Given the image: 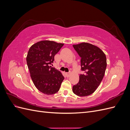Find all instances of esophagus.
<instances>
[{
    "mask_svg": "<svg viewBox=\"0 0 130 130\" xmlns=\"http://www.w3.org/2000/svg\"><path fill=\"white\" fill-rule=\"evenodd\" d=\"M66 76L67 77H69L70 76V73H66Z\"/></svg>",
    "mask_w": 130,
    "mask_h": 130,
    "instance_id": "1",
    "label": "esophagus"
}]
</instances>
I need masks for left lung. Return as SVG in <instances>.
<instances>
[{"label": "left lung", "instance_id": "obj_1", "mask_svg": "<svg viewBox=\"0 0 130 130\" xmlns=\"http://www.w3.org/2000/svg\"><path fill=\"white\" fill-rule=\"evenodd\" d=\"M81 57V69L79 82L73 86V92L79 96H88L93 93L103 80L107 67L106 56L103 51L96 45L82 42L73 45Z\"/></svg>", "mask_w": 130, "mask_h": 130}]
</instances>
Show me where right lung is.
I'll use <instances>...</instances> for the list:
<instances>
[{
  "mask_svg": "<svg viewBox=\"0 0 130 130\" xmlns=\"http://www.w3.org/2000/svg\"><path fill=\"white\" fill-rule=\"evenodd\" d=\"M63 43L44 40L31 45L26 56L30 76L37 89L46 95L56 93L64 80L61 72L49 66Z\"/></svg>",
  "mask_w": 130,
  "mask_h": 130,
  "instance_id": "right-lung-1",
  "label": "right lung"
}]
</instances>
